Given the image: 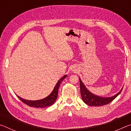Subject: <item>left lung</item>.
<instances>
[{
	"mask_svg": "<svg viewBox=\"0 0 131 131\" xmlns=\"http://www.w3.org/2000/svg\"><path fill=\"white\" fill-rule=\"evenodd\" d=\"M80 79V93L82 100L85 104L90 106H102L106 105L112 102L118 95L120 94L123 88L117 94L110 97H102L95 95L88 90L84 84Z\"/></svg>",
	"mask_w": 131,
	"mask_h": 131,
	"instance_id": "1",
	"label": "left lung"
}]
</instances>
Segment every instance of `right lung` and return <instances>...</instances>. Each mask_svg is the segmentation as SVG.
I'll return each mask as SVG.
<instances>
[{
  "instance_id": "obj_1",
  "label": "right lung",
  "mask_w": 131,
  "mask_h": 131,
  "mask_svg": "<svg viewBox=\"0 0 131 131\" xmlns=\"http://www.w3.org/2000/svg\"><path fill=\"white\" fill-rule=\"evenodd\" d=\"M66 77H67V75L66 74L62 77V78L59 79L58 81L57 82V83L56 84V85H55L54 88V90H52L51 93L48 96L44 97L43 99L36 101H30L22 98V97H19V96H18V95L17 96L22 102H23L26 104V105H28L29 106H30V107L36 108H44L49 107V106L52 105L53 104L55 103V102L56 101L58 94L59 85H60L62 81Z\"/></svg>"
}]
</instances>
